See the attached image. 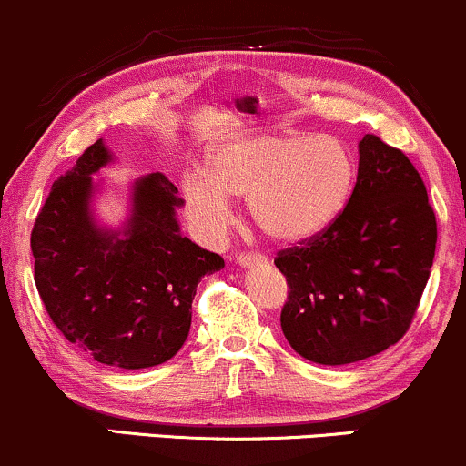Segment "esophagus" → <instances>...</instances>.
Instances as JSON below:
<instances>
[{
  "instance_id": "1",
  "label": "esophagus",
  "mask_w": 466,
  "mask_h": 466,
  "mask_svg": "<svg viewBox=\"0 0 466 466\" xmlns=\"http://www.w3.org/2000/svg\"><path fill=\"white\" fill-rule=\"evenodd\" d=\"M237 263L241 265V268H252V265H268V258L260 257V254L243 252L237 257Z\"/></svg>"
}]
</instances>
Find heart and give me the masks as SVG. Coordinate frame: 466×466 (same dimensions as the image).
I'll list each match as a JSON object with an SVG mask.
<instances>
[{
  "mask_svg": "<svg viewBox=\"0 0 466 466\" xmlns=\"http://www.w3.org/2000/svg\"><path fill=\"white\" fill-rule=\"evenodd\" d=\"M356 183L350 147L327 135L252 132L208 150V166L181 175L187 221L203 238H221L234 198H248L254 223L279 243H305L340 217Z\"/></svg>",
  "mask_w": 466,
  "mask_h": 466,
  "instance_id": "obj_1",
  "label": "heart"
}]
</instances>
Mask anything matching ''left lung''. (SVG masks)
<instances>
[{
	"label": "left lung",
	"mask_w": 466,
	"mask_h": 466,
	"mask_svg": "<svg viewBox=\"0 0 466 466\" xmlns=\"http://www.w3.org/2000/svg\"><path fill=\"white\" fill-rule=\"evenodd\" d=\"M347 208L323 234L280 252V327L319 365H350L405 336L436 254V214L413 163L376 135L358 143Z\"/></svg>",
	"instance_id": "left-lung-1"
}]
</instances>
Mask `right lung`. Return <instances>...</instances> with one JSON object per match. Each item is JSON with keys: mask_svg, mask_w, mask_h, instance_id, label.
<instances>
[{"mask_svg": "<svg viewBox=\"0 0 466 466\" xmlns=\"http://www.w3.org/2000/svg\"><path fill=\"white\" fill-rule=\"evenodd\" d=\"M115 161L104 139L53 183L30 234L35 285L57 329L96 362L146 370L170 360L192 325V300L218 254L181 234L183 208L161 172L127 186L119 228L96 218L104 183L92 175Z\"/></svg>", "mask_w": 466, "mask_h": 466, "instance_id": "right-lung-1", "label": "right lung"}]
</instances>
